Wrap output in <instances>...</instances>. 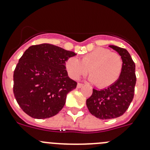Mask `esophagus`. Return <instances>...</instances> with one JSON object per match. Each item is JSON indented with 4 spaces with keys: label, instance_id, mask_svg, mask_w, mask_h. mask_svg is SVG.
<instances>
[{
    "label": "esophagus",
    "instance_id": "34e87169",
    "mask_svg": "<svg viewBox=\"0 0 150 150\" xmlns=\"http://www.w3.org/2000/svg\"><path fill=\"white\" fill-rule=\"evenodd\" d=\"M83 84H82V83H77V86H76V87H77V88H80L81 87H83Z\"/></svg>",
    "mask_w": 150,
    "mask_h": 150
}]
</instances>
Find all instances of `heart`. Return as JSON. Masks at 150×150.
Returning <instances> with one entry per match:
<instances>
[{"mask_svg": "<svg viewBox=\"0 0 150 150\" xmlns=\"http://www.w3.org/2000/svg\"><path fill=\"white\" fill-rule=\"evenodd\" d=\"M122 67V57L104 48L95 49L83 55L81 60L70 57L65 62V69L70 77L78 79L86 75L89 69L91 75L88 79L100 88L114 84L121 75Z\"/></svg>", "mask_w": 150, "mask_h": 150, "instance_id": "1", "label": "heart"}]
</instances>
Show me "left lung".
Wrapping results in <instances>:
<instances>
[{
    "instance_id": "8db88e82",
    "label": "left lung",
    "mask_w": 150,
    "mask_h": 150,
    "mask_svg": "<svg viewBox=\"0 0 150 150\" xmlns=\"http://www.w3.org/2000/svg\"><path fill=\"white\" fill-rule=\"evenodd\" d=\"M122 57V71L113 85L104 89L93 88L92 95L86 100L88 110L100 120H110L121 116L128 110L134 98L136 84L135 64L125 49L110 45Z\"/></svg>"
}]
</instances>
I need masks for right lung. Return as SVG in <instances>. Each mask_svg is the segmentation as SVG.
Wrapping results in <instances>:
<instances>
[{"instance_id":"right-lung-1","label":"right lung","mask_w":150,"mask_h":150,"mask_svg":"<svg viewBox=\"0 0 150 150\" xmlns=\"http://www.w3.org/2000/svg\"><path fill=\"white\" fill-rule=\"evenodd\" d=\"M76 55L50 43L25 50L13 74V93L24 112L38 120L59 113L76 87L65 69L66 60Z\"/></svg>"}]
</instances>
